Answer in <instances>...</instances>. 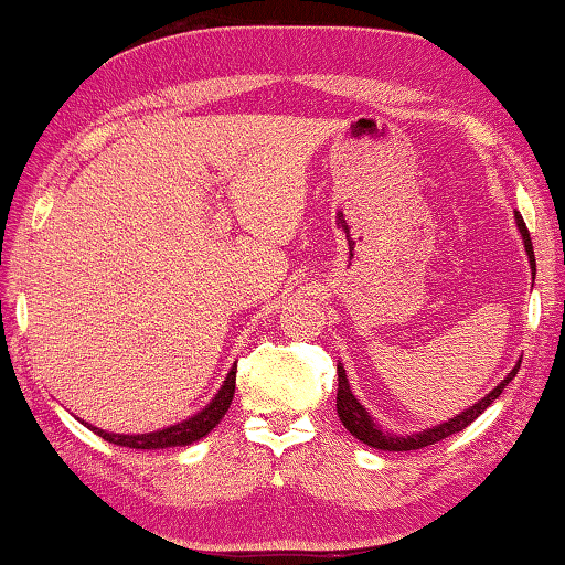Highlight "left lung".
Instances as JSON below:
<instances>
[{
  "label": "left lung",
  "mask_w": 565,
  "mask_h": 565,
  "mask_svg": "<svg viewBox=\"0 0 565 565\" xmlns=\"http://www.w3.org/2000/svg\"><path fill=\"white\" fill-rule=\"evenodd\" d=\"M516 228L521 233V238H524V248H526V255H529V265L531 270H534L536 275V258H534V246H531V236H529V228L524 218H521V214L516 211ZM519 371V364L509 371L507 379L499 383V386H494L492 391L487 393V396L482 401H477L475 406H470L467 411H462L460 415H455V418L445 420L440 425H435V428H428L423 433H415V435H391L386 430H381L379 425L374 423V418H371L369 411L361 406V403L356 401L354 393H351V386H349V379H347V371L344 366L339 364L337 366V376H339V388H337V413H339V420H342L344 428L354 435L356 440L366 443L369 448L374 450H388V452H406V450H420V448H428V445L433 443H440L448 438V435L452 433H460L465 430L467 425H470L477 415H482L492 403L502 396V391L509 381H512L516 376Z\"/></svg>",
  "instance_id": "obj_1"
}]
</instances>
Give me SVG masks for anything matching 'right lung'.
<instances>
[{
	"label": "right lung",
	"mask_w": 565,
	"mask_h": 565,
	"mask_svg": "<svg viewBox=\"0 0 565 565\" xmlns=\"http://www.w3.org/2000/svg\"><path fill=\"white\" fill-rule=\"evenodd\" d=\"M233 393H236V366L228 371L226 381H223L221 391L216 393V398L209 403L204 411H199L196 415H191L189 420H182L177 425H169L164 430H154V433H142V435H120V433H108L100 428H88L93 433H98L103 440H108L113 445H120V448H135V450H162V448H177V445H191L216 428L221 423L223 415H226Z\"/></svg>",
	"instance_id": "obj_1"
}]
</instances>
